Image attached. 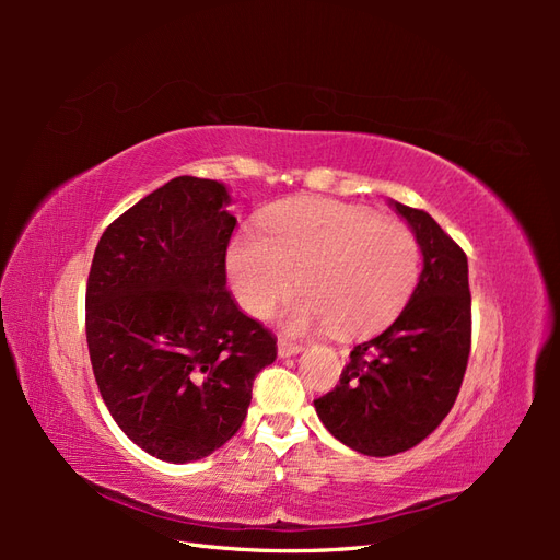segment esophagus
I'll return each instance as SVG.
<instances>
[{"mask_svg":"<svg viewBox=\"0 0 560 560\" xmlns=\"http://www.w3.org/2000/svg\"><path fill=\"white\" fill-rule=\"evenodd\" d=\"M303 350L301 343L290 341V338H278V352L280 358H292V354H299Z\"/></svg>","mask_w":560,"mask_h":560,"instance_id":"obj_1","label":"esophagus"}]
</instances>
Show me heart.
<instances>
[{
  "mask_svg": "<svg viewBox=\"0 0 560 560\" xmlns=\"http://www.w3.org/2000/svg\"><path fill=\"white\" fill-rule=\"evenodd\" d=\"M241 306L266 317L292 294V329L334 325L358 336L385 327L409 301L420 273L413 231L397 219L329 198H299L270 210L261 233L243 229L226 252Z\"/></svg>",
  "mask_w": 560,
  "mask_h": 560,
  "instance_id": "1",
  "label": "heart"
}]
</instances>
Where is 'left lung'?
<instances>
[{
    "label": "left lung",
    "mask_w": 560,
    "mask_h": 560,
    "mask_svg": "<svg viewBox=\"0 0 560 560\" xmlns=\"http://www.w3.org/2000/svg\"><path fill=\"white\" fill-rule=\"evenodd\" d=\"M393 206L420 245V280L393 325L354 346L338 385L315 399L338 442L374 457L409 451L439 428L471 348L467 254L425 210Z\"/></svg>",
    "instance_id": "8db88e82"
}]
</instances>
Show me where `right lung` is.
I'll list each match as a JSON object with an SVG mask.
<instances>
[{
  "label": "right lung",
  "instance_id": "right-lung-1",
  "mask_svg": "<svg viewBox=\"0 0 560 560\" xmlns=\"http://www.w3.org/2000/svg\"><path fill=\"white\" fill-rule=\"evenodd\" d=\"M224 184L175 177L114 219L86 284V341L112 418L165 463L241 430L276 338L226 290L235 217Z\"/></svg>",
  "mask_w": 560,
  "mask_h": 560
}]
</instances>
